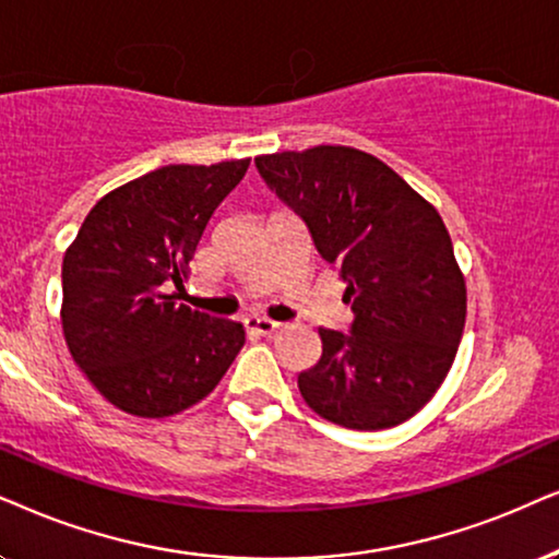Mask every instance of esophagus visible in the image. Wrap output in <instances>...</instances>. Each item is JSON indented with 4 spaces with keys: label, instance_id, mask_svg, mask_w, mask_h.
<instances>
[{
    "label": "esophagus",
    "instance_id": "34e87169",
    "mask_svg": "<svg viewBox=\"0 0 559 559\" xmlns=\"http://www.w3.org/2000/svg\"><path fill=\"white\" fill-rule=\"evenodd\" d=\"M245 330H248L250 337H267V334H273L278 330V324L273 322V319H265V317H248L245 319Z\"/></svg>",
    "mask_w": 559,
    "mask_h": 559
}]
</instances>
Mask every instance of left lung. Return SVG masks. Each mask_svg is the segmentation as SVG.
Instances as JSON below:
<instances>
[{"label":"left lung","instance_id":"obj_1","mask_svg":"<svg viewBox=\"0 0 559 559\" xmlns=\"http://www.w3.org/2000/svg\"><path fill=\"white\" fill-rule=\"evenodd\" d=\"M265 183L345 281L349 332L319 326L299 391L347 429L396 427L429 404L463 337L467 292L440 212L376 155L347 145L258 155Z\"/></svg>","mask_w":559,"mask_h":559}]
</instances>
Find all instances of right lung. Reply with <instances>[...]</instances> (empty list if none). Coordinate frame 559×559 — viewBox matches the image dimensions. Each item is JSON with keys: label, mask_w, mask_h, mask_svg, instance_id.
I'll list each match as a JSON object with an SVG mask.
<instances>
[{"label": "right lung", "mask_w": 559, "mask_h": 559, "mask_svg": "<svg viewBox=\"0 0 559 559\" xmlns=\"http://www.w3.org/2000/svg\"><path fill=\"white\" fill-rule=\"evenodd\" d=\"M250 158L163 166L94 204L63 255L61 324L73 362L111 406L143 419L210 396L245 345V330L178 304L222 199Z\"/></svg>", "instance_id": "right-lung-1"}]
</instances>
